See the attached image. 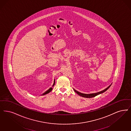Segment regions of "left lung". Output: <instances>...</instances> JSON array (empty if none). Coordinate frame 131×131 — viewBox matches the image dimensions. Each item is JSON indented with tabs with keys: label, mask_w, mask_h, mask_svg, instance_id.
<instances>
[{
	"label": "left lung",
	"mask_w": 131,
	"mask_h": 131,
	"mask_svg": "<svg viewBox=\"0 0 131 131\" xmlns=\"http://www.w3.org/2000/svg\"><path fill=\"white\" fill-rule=\"evenodd\" d=\"M111 84L110 85V86H109L107 88L105 89L104 90H102V91H100V92H98V93H96L90 94H85L81 93H80V92H79L78 91H76L75 90H74V89H73V90H74V91L77 94H79V95H80V96H82V97H86V98H91V97H94V96H96V95H99V94H102V93L105 92V91H106L108 89L110 88V86H111Z\"/></svg>",
	"instance_id": "left-lung-1"
}]
</instances>
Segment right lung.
Segmentation results:
<instances>
[{"label":"right lung","mask_w":131,"mask_h":131,"mask_svg":"<svg viewBox=\"0 0 131 131\" xmlns=\"http://www.w3.org/2000/svg\"><path fill=\"white\" fill-rule=\"evenodd\" d=\"M55 84V80H54V82H53V85H52V87L54 86V85ZM52 88L51 87V88H50V89H49V90H48L47 91H46L44 94H43L42 95H44V94H48V93H49L51 91H52Z\"/></svg>","instance_id":"right-lung-1"}]
</instances>
